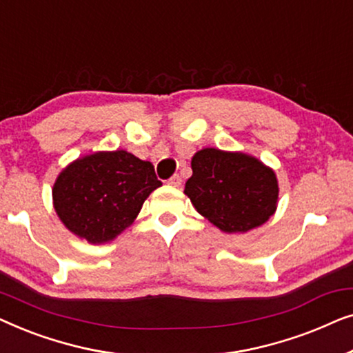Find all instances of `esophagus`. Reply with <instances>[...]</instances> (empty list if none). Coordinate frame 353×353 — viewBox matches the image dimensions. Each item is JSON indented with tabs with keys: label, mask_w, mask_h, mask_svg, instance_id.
<instances>
[{
	"label": "esophagus",
	"mask_w": 353,
	"mask_h": 353,
	"mask_svg": "<svg viewBox=\"0 0 353 353\" xmlns=\"http://www.w3.org/2000/svg\"><path fill=\"white\" fill-rule=\"evenodd\" d=\"M168 185L172 186H181V176L180 175H173L168 178Z\"/></svg>",
	"instance_id": "1"
}]
</instances>
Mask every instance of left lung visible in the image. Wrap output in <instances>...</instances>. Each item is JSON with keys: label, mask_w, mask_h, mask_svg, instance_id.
Returning <instances> with one entry per match:
<instances>
[{"label": "left lung", "mask_w": 353, "mask_h": 353, "mask_svg": "<svg viewBox=\"0 0 353 353\" xmlns=\"http://www.w3.org/2000/svg\"><path fill=\"white\" fill-rule=\"evenodd\" d=\"M185 194L225 233H245L265 223L278 202L274 172L243 152L207 148L191 161Z\"/></svg>", "instance_id": "1"}]
</instances>
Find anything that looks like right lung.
<instances>
[{"mask_svg":"<svg viewBox=\"0 0 353 353\" xmlns=\"http://www.w3.org/2000/svg\"><path fill=\"white\" fill-rule=\"evenodd\" d=\"M161 185L151 162L127 151L94 152L62 170L52 199L72 233L101 244L132 225L146 197Z\"/></svg>","mask_w":353,"mask_h":353,"instance_id":"1","label":"right lung"}]
</instances>
